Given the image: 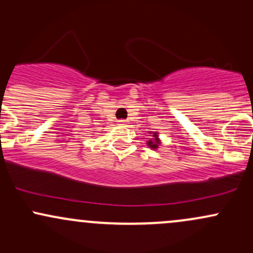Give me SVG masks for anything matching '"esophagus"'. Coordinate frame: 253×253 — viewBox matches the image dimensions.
Instances as JSON below:
<instances>
[{
    "label": "esophagus",
    "mask_w": 253,
    "mask_h": 253,
    "mask_svg": "<svg viewBox=\"0 0 253 253\" xmlns=\"http://www.w3.org/2000/svg\"><path fill=\"white\" fill-rule=\"evenodd\" d=\"M127 123H128L127 120H119V124H120V125H126Z\"/></svg>",
    "instance_id": "34e87169"
}]
</instances>
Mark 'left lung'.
<instances>
[{
    "label": "left lung",
    "mask_w": 253,
    "mask_h": 253,
    "mask_svg": "<svg viewBox=\"0 0 253 253\" xmlns=\"http://www.w3.org/2000/svg\"><path fill=\"white\" fill-rule=\"evenodd\" d=\"M152 136L153 138L151 139V140L147 141V145H149L151 149H157V147H158V145L161 144V141H159V139H158V134L155 132L152 134Z\"/></svg>",
    "instance_id": "obj_1"
}]
</instances>
